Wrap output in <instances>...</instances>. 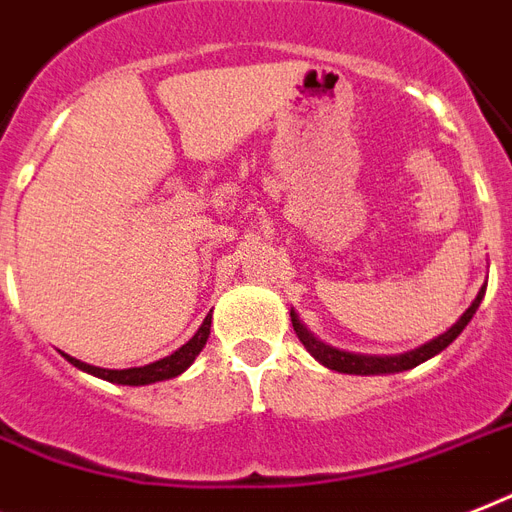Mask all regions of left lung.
Wrapping results in <instances>:
<instances>
[{"label":"left lung","mask_w":512,"mask_h":512,"mask_svg":"<svg viewBox=\"0 0 512 512\" xmlns=\"http://www.w3.org/2000/svg\"><path fill=\"white\" fill-rule=\"evenodd\" d=\"M483 293H486V285L478 291V296H475L473 304L467 307L465 315H462V318H459L457 323L446 331V334L435 336V339H430V342L417 347V350L403 352V355H355V352L336 350V347H328V344H323L320 339H315L293 310H291V323L296 336H299V342L310 350L312 358L320 360V363H323L326 368H331V371H339V374H358V376L398 374V371H408V368L419 366V363H425V360H430L433 355L446 350V347H449V344L454 342L462 331H465L467 323L473 320L475 310H478V304H481L483 299Z\"/></svg>","instance_id":"left-lung-1"}]
</instances>
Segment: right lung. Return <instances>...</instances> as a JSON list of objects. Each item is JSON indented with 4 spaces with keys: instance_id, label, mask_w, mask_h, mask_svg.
Masks as SVG:
<instances>
[{
    "instance_id": "1",
    "label": "right lung",
    "mask_w": 512,
    "mask_h": 512,
    "mask_svg": "<svg viewBox=\"0 0 512 512\" xmlns=\"http://www.w3.org/2000/svg\"><path fill=\"white\" fill-rule=\"evenodd\" d=\"M208 336H211V315L202 320V326L197 328V334L184 344V347H178L173 355L168 358H160L149 363V366H141V368H98V366H87L82 360L71 358L66 355L69 363H74L77 368L87 371V374L93 376H101L106 382H114V384H130V387H141V384H152V382H165V379H173V376L184 374L186 368L192 366L194 358L200 355V350L205 347L208 342Z\"/></svg>"
}]
</instances>
